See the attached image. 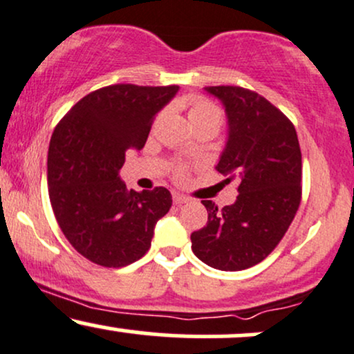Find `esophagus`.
<instances>
[{
    "instance_id": "esophagus-1",
    "label": "esophagus",
    "mask_w": 354,
    "mask_h": 354,
    "mask_svg": "<svg viewBox=\"0 0 354 354\" xmlns=\"http://www.w3.org/2000/svg\"><path fill=\"white\" fill-rule=\"evenodd\" d=\"M188 200H189V198H186L185 194H181V193H173V201H174V205L181 206L183 203H186Z\"/></svg>"
}]
</instances>
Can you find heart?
I'll list each match as a JSON object with an SVG mask.
<instances>
[{"instance_id": "1", "label": "heart", "mask_w": 354, "mask_h": 354, "mask_svg": "<svg viewBox=\"0 0 354 354\" xmlns=\"http://www.w3.org/2000/svg\"><path fill=\"white\" fill-rule=\"evenodd\" d=\"M188 118L194 129L208 128L213 133H218L225 121V113L216 103L205 98V96H191L188 100ZM186 166L176 165L174 166V176L178 180L185 178Z\"/></svg>"}]
</instances>
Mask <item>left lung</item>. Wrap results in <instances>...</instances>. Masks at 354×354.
Wrapping results in <instances>:
<instances>
[{
  "mask_svg": "<svg viewBox=\"0 0 354 354\" xmlns=\"http://www.w3.org/2000/svg\"><path fill=\"white\" fill-rule=\"evenodd\" d=\"M223 101L230 136L216 169L236 181L233 205L208 209L205 228L191 233V250L221 271L261 263L278 246L301 203V149L290 118L258 93L241 86H209Z\"/></svg>",
  "mask_w": 354,
  "mask_h": 354,
  "instance_id": "obj_1",
  "label": "left lung"
}]
</instances>
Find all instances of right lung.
Returning <instances> with one entry per match:
<instances>
[{
  "mask_svg": "<svg viewBox=\"0 0 354 354\" xmlns=\"http://www.w3.org/2000/svg\"><path fill=\"white\" fill-rule=\"evenodd\" d=\"M176 84H111L66 113L48 149V193L61 231L81 256L104 268L138 261L154 225L171 208L163 186L138 193L118 176L128 149H141Z\"/></svg>",
  "mask_w": 354,
  "mask_h": 354,
  "instance_id": "right-lung-1",
  "label": "right lung"
}]
</instances>
